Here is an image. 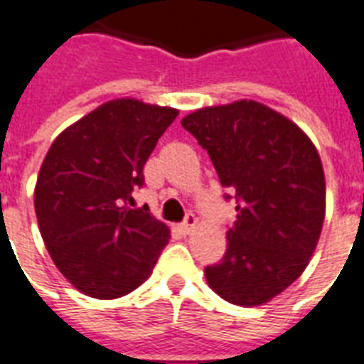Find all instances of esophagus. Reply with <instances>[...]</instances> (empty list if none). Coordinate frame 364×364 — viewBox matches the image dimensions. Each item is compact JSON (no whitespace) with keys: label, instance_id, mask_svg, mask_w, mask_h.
<instances>
[{"label":"esophagus","instance_id":"34e87169","mask_svg":"<svg viewBox=\"0 0 364 364\" xmlns=\"http://www.w3.org/2000/svg\"><path fill=\"white\" fill-rule=\"evenodd\" d=\"M195 225H197V218H195L193 214H188V218H186L184 223H180L176 229H178L180 234H184L186 236V234H189L191 230L195 229Z\"/></svg>","mask_w":364,"mask_h":364}]
</instances>
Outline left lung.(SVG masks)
<instances>
[{"instance_id": "8db88e82", "label": "left lung", "mask_w": 364, "mask_h": 364, "mask_svg": "<svg viewBox=\"0 0 364 364\" xmlns=\"http://www.w3.org/2000/svg\"><path fill=\"white\" fill-rule=\"evenodd\" d=\"M182 126L208 152L236 221L219 264L204 268L225 301L258 307L309 266L326 219V176L316 146L283 113L236 100L189 113Z\"/></svg>"}]
</instances>
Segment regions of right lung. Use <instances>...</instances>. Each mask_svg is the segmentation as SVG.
Segmentation results:
<instances>
[{
	"label": "right lung",
	"instance_id": "obj_1",
	"mask_svg": "<svg viewBox=\"0 0 364 364\" xmlns=\"http://www.w3.org/2000/svg\"><path fill=\"white\" fill-rule=\"evenodd\" d=\"M175 107L115 98L57 135L35 184L38 229L57 269L96 299H117L150 277L171 230L132 210L143 167Z\"/></svg>",
	"mask_w": 364,
	"mask_h": 364
}]
</instances>
